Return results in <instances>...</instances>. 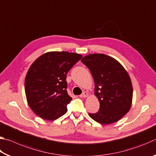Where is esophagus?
Here are the masks:
<instances>
[{"mask_svg": "<svg viewBox=\"0 0 156 156\" xmlns=\"http://www.w3.org/2000/svg\"><path fill=\"white\" fill-rule=\"evenodd\" d=\"M87 96H88V93L86 91L83 92V93L80 95V98H87Z\"/></svg>", "mask_w": 156, "mask_h": 156, "instance_id": "obj_1", "label": "esophagus"}]
</instances>
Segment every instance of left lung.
I'll list each match as a JSON object with an SVG mask.
<instances>
[{
	"label": "left lung",
	"mask_w": 156,
	"mask_h": 156,
	"mask_svg": "<svg viewBox=\"0 0 156 156\" xmlns=\"http://www.w3.org/2000/svg\"><path fill=\"white\" fill-rule=\"evenodd\" d=\"M81 62L93 76L94 95L100 102L96 113L89 115L97 122L109 125L120 120L130 110L133 86L128 72L113 58L102 54H91Z\"/></svg>",
	"instance_id": "1"
}]
</instances>
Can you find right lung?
Wrapping results in <instances>:
<instances>
[{
  "label": "right lung",
  "mask_w": 156,
  "mask_h": 156,
  "mask_svg": "<svg viewBox=\"0 0 156 156\" xmlns=\"http://www.w3.org/2000/svg\"><path fill=\"white\" fill-rule=\"evenodd\" d=\"M83 56L67 51H49L34 61L26 74L25 91L31 109L46 120L65 114L72 100L68 95L67 73Z\"/></svg>",
  "instance_id": "add662e5"
}]
</instances>
